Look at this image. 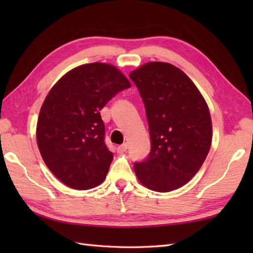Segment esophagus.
<instances>
[{"instance_id":"obj_1","label":"esophagus","mask_w":253,"mask_h":253,"mask_svg":"<svg viewBox=\"0 0 253 253\" xmlns=\"http://www.w3.org/2000/svg\"><path fill=\"white\" fill-rule=\"evenodd\" d=\"M127 148H128L127 143H124V144H122V146L117 147V152H118V153H124V152H126V151H127Z\"/></svg>"}]
</instances>
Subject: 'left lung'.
<instances>
[{
  "label": "left lung",
  "instance_id": "left-lung-1",
  "mask_svg": "<svg viewBox=\"0 0 253 253\" xmlns=\"http://www.w3.org/2000/svg\"><path fill=\"white\" fill-rule=\"evenodd\" d=\"M144 104L151 150L135 162L139 181L168 192L187 184L206 160L212 142L209 107L179 68L151 62L130 73Z\"/></svg>",
  "mask_w": 253,
  "mask_h": 253
}]
</instances>
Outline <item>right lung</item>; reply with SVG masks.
Returning a JSON list of instances; mask_svg holds the SVG:
<instances>
[{"label":"right lung","mask_w":253,"mask_h":253,"mask_svg":"<svg viewBox=\"0 0 253 253\" xmlns=\"http://www.w3.org/2000/svg\"><path fill=\"white\" fill-rule=\"evenodd\" d=\"M128 88L129 82L116 67L91 63L68 72L46 95L37 124L38 147L63 184L87 190L104 180L113 153L100 111Z\"/></svg>","instance_id":"obj_1"}]
</instances>
